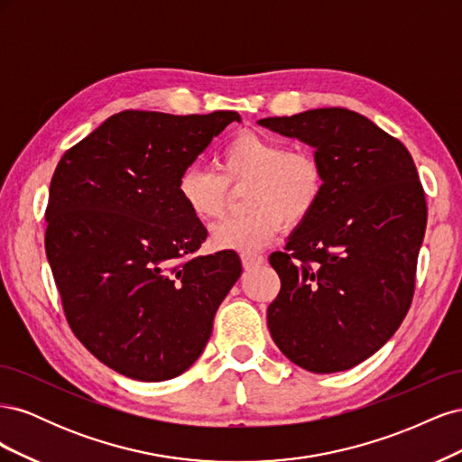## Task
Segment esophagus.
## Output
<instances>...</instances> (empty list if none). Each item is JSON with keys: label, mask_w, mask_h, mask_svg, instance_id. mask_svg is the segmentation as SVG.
Instances as JSON below:
<instances>
[{"label": "esophagus", "mask_w": 462, "mask_h": 462, "mask_svg": "<svg viewBox=\"0 0 462 462\" xmlns=\"http://www.w3.org/2000/svg\"><path fill=\"white\" fill-rule=\"evenodd\" d=\"M241 260H243L245 270H253V268H258L260 263H263V256L254 254V253H243Z\"/></svg>", "instance_id": "1"}]
</instances>
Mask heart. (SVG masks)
I'll use <instances>...</instances> for the list:
<instances>
[{"label": "heart", "mask_w": 462, "mask_h": 462, "mask_svg": "<svg viewBox=\"0 0 462 462\" xmlns=\"http://www.w3.org/2000/svg\"><path fill=\"white\" fill-rule=\"evenodd\" d=\"M217 170L189 165L177 180L179 199L200 221L219 217L227 204V187H245L243 216L223 219L209 241L219 250L250 253L282 231L309 219L326 189V170L318 153L289 150L275 136L254 131L235 134L221 148Z\"/></svg>", "instance_id": "obj_1"}]
</instances>
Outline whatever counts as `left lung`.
Instances as JSON below:
<instances>
[{
    "label": "left lung",
    "mask_w": 462,
    "mask_h": 462,
    "mask_svg": "<svg viewBox=\"0 0 462 462\" xmlns=\"http://www.w3.org/2000/svg\"><path fill=\"white\" fill-rule=\"evenodd\" d=\"M316 148L326 189L270 263L282 291L268 309L275 345L297 366L360 365L407 316L426 231V197L409 150L345 107L258 121Z\"/></svg>",
    "instance_id": "1"
}]
</instances>
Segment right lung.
I'll list each match as a JSON object with an SVG mask.
<instances>
[{"label": "right lung", "mask_w": 462, "mask_h": 462, "mask_svg": "<svg viewBox=\"0 0 462 462\" xmlns=\"http://www.w3.org/2000/svg\"><path fill=\"white\" fill-rule=\"evenodd\" d=\"M239 119L236 111L127 109L55 167L48 262L67 324L111 370L163 382L202 355L243 265L233 250L197 254L208 233L179 199L177 180Z\"/></svg>", "instance_id": "add662e5"}]
</instances>
